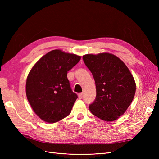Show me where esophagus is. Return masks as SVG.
Returning a JSON list of instances; mask_svg holds the SVG:
<instances>
[{
    "mask_svg": "<svg viewBox=\"0 0 159 159\" xmlns=\"http://www.w3.org/2000/svg\"><path fill=\"white\" fill-rule=\"evenodd\" d=\"M83 97V93H80L79 94V99H82Z\"/></svg>",
    "mask_w": 159,
    "mask_h": 159,
    "instance_id": "obj_1",
    "label": "esophagus"
}]
</instances>
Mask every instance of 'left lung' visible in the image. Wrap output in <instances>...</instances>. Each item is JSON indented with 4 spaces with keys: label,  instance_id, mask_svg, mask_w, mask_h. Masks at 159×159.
Returning a JSON list of instances; mask_svg holds the SVG:
<instances>
[{
    "label": "left lung",
    "instance_id": "left-lung-1",
    "mask_svg": "<svg viewBox=\"0 0 159 159\" xmlns=\"http://www.w3.org/2000/svg\"><path fill=\"white\" fill-rule=\"evenodd\" d=\"M95 80L96 98L89 106L94 116L106 121L118 119L133 101L136 83L128 67L120 58L102 52L83 56Z\"/></svg>",
    "mask_w": 159,
    "mask_h": 159
}]
</instances>
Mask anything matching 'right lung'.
Wrapping results in <instances>:
<instances>
[{
	"label": "right lung",
	"mask_w": 159,
	"mask_h": 159,
	"mask_svg": "<svg viewBox=\"0 0 159 159\" xmlns=\"http://www.w3.org/2000/svg\"><path fill=\"white\" fill-rule=\"evenodd\" d=\"M80 60V56L53 50L40 58L29 72L26 97L43 121L55 123L71 113L78 96L71 89L67 74Z\"/></svg>",
	"instance_id": "1"
}]
</instances>
